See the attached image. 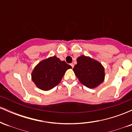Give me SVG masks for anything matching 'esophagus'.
<instances>
[{
  "label": "esophagus",
  "instance_id": "1",
  "mask_svg": "<svg viewBox=\"0 0 132 132\" xmlns=\"http://www.w3.org/2000/svg\"><path fill=\"white\" fill-rule=\"evenodd\" d=\"M70 65H71V67H72V68H74V64H73V63H71V64H70Z\"/></svg>",
  "mask_w": 132,
  "mask_h": 132
}]
</instances>
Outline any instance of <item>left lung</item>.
<instances>
[{"mask_svg": "<svg viewBox=\"0 0 132 132\" xmlns=\"http://www.w3.org/2000/svg\"><path fill=\"white\" fill-rule=\"evenodd\" d=\"M73 71L79 81L89 88L97 87L105 77L104 68L99 62L83 55L78 57Z\"/></svg>", "mask_w": 132, "mask_h": 132, "instance_id": "1", "label": "left lung"}]
</instances>
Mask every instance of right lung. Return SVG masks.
<instances>
[{
    "label": "right lung",
    "mask_w": 132,
    "mask_h": 132,
    "mask_svg": "<svg viewBox=\"0 0 132 132\" xmlns=\"http://www.w3.org/2000/svg\"><path fill=\"white\" fill-rule=\"evenodd\" d=\"M70 68V65L54 56L40 62L33 69L31 78L39 89L50 90L61 82L66 70Z\"/></svg>",
    "instance_id": "1"
}]
</instances>
